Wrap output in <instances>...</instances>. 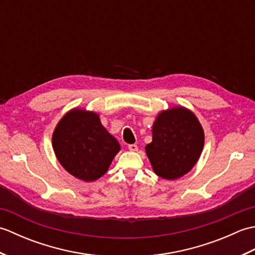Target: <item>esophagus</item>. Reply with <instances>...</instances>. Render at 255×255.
<instances>
[{"label":"esophagus","instance_id":"34e87169","mask_svg":"<svg viewBox=\"0 0 255 255\" xmlns=\"http://www.w3.org/2000/svg\"><path fill=\"white\" fill-rule=\"evenodd\" d=\"M128 149L130 150V151H137L138 147H137V144H129L128 145Z\"/></svg>","mask_w":255,"mask_h":255}]
</instances>
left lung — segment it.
<instances>
[{
    "label": "left lung",
    "instance_id": "8db88e82",
    "mask_svg": "<svg viewBox=\"0 0 255 255\" xmlns=\"http://www.w3.org/2000/svg\"><path fill=\"white\" fill-rule=\"evenodd\" d=\"M202 125L192 112L173 107L161 112L152 127V142L145 153L156 175L175 180L196 164L204 147Z\"/></svg>",
    "mask_w": 255,
    "mask_h": 255
}]
</instances>
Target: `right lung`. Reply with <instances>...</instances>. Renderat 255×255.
Here are the masks:
<instances>
[{"instance_id":"add662e5","label":"right lung","mask_w":255,"mask_h":255,"mask_svg":"<svg viewBox=\"0 0 255 255\" xmlns=\"http://www.w3.org/2000/svg\"><path fill=\"white\" fill-rule=\"evenodd\" d=\"M52 148L70 174L92 182L107 172L121 145L101 124L97 114L75 108L58 123Z\"/></svg>"}]
</instances>
